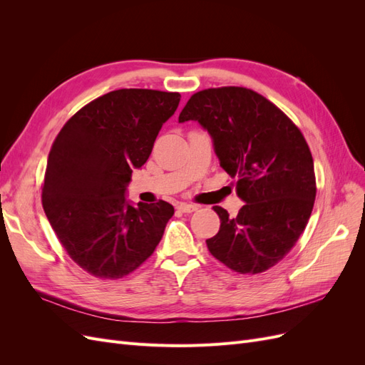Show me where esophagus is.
Masks as SVG:
<instances>
[{
    "mask_svg": "<svg viewBox=\"0 0 365 365\" xmlns=\"http://www.w3.org/2000/svg\"><path fill=\"white\" fill-rule=\"evenodd\" d=\"M197 208H200V205H196V204H187V202L178 204V210L182 213H192V212H196Z\"/></svg>",
    "mask_w": 365,
    "mask_h": 365,
    "instance_id": "1",
    "label": "esophagus"
}]
</instances>
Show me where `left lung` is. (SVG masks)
Here are the masks:
<instances>
[{
    "instance_id": "left-lung-1",
    "label": "left lung",
    "mask_w": 365,
    "mask_h": 365,
    "mask_svg": "<svg viewBox=\"0 0 365 365\" xmlns=\"http://www.w3.org/2000/svg\"><path fill=\"white\" fill-rule=\"evenodd\" d=\"M195 120L245 205L236 217L215 205L220 228L208 251L240 274H259L291 251L311 217L317 195L314 160L292 120L256 91L208 88L193 94L180 121Z\"/></svg>"
}]
</instances>
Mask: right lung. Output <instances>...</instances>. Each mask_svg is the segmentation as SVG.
<instances>
[{"label":"right lung","instance_id":"add662e5","mask_svg":"<svg viewBox=\"0 0 365 365\" xmlns=\"http://www.w3.org/2000/svg\"><path fill=\"white\" fill-rule=\"evenodd\" d=\"M180 93L111 91L85 105L48 153L42 207L68 256L98 279H121L152 256L173 207L132 205L126 187L150 155Z\"/></svg>","mask_w":365,"mask_h":365}]
</instances>
